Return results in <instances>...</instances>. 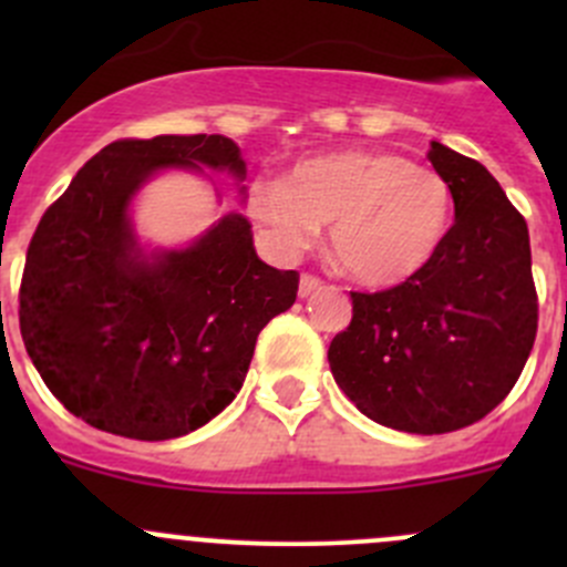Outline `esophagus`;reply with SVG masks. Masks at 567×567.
I'll list each match as a JSON object with an SVG mask.
<instances>
[{
  "label": "esophagus",
  "mask_w": 567,
  "mask_h": 567,
  "mask_svg": "<svg viewBox=\"0 0 567 567\" xmlns=\"http://www.w3.org/2000/svg\"><path fill=\"white\" fill-rule=\"evenodd\" d=\"M320 285H323V282H320L318 277H312V274H301V279H299V296H301V299H307V296L316 293Z\"/></svg>",
  "instance_id": "obj_1"
}]
</instances>
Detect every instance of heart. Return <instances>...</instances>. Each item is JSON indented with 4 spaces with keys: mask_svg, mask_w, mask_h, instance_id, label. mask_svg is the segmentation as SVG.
Instances as JSON below:
<instances>
[{
    "mask_svg": "<svg viewBox=\"0 0 567 567\" xmlns=\"http://www.w3.org/2000/svg\"><path fill=\"white\" fill-rule=\"evenodd\" d=\"M249 210L279 251H299L331 221L329 244L353 279L390 288L420 274L442 249L453 192L442 173L386 151L307 158L285 177L257 181Z\"/></svg>",
    "mask_w": 567,
    "mask_h": 567,
    "instance_id": "b5f03b06",
    "label": "heart"
}]
</instances>
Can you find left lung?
<instances>
[{
	"mask_svg": "<svg viewBox=\"0 0 567 567\" xmlns=\"http://www.w3.org/2000/svg\"><path fill=\"white\" fill-rule=\"evenodd\" d=\"M427 158L450 183L455 225L403 285L351 293V326L329 346L331 375L364 416L422 436L496 409L537 331L524 216L474 158L442 142H431Z\"/></svg>",
	"mask_w": 567,
	"mask_h": 567,
	"instance_id": "1",
	"label": "left lung"
}]
</instances>
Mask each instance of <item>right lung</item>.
Listing matches in <instances>:
<instances>
[{
    "label": "right lung",
    "mask_w": 567,
    "mask_h": 567,
    "mask_svg": "<svg viewBox=\"0 0 567 567\" xmlns=\"http://www.w3.org/2000/svg\"><path fill=\"white\" fill-rule=\"evenodd\" d=\"M173 169L227 173L247 199V162L227 136L112 142L43 214L19 293L21 337L51 394L140 442L186 436L230 405L257 334L299 290V274L257 257L236 210L183 247L142 241L134 199Z\"/></svg>",
    "instance_id": "right-lung-1"
}]
</instances>
